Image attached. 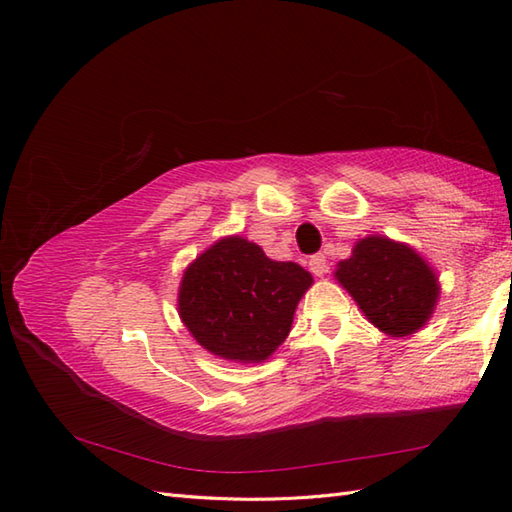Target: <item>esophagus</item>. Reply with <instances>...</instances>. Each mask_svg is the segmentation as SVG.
<instances>
[{
    "label": "esophagus",
    "mask_w": 512,
    "mask_h": 512,
    "mask_svg": "<svg viewBox=\"0 0 512 512\" xmlns=\"http://www.w3.org/2000/svg\"><path fill=\"white\" fill-rule=\"evenodd\" d=\"M310 270H312V275H317V277H323L325 273H328V259H325V255H314L312 259H310Z\"/></svg>",
    "instance_id": "34e87169"
}]
</instances>
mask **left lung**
<instances>
[{
    "instance_id": "obj_1",
    "label": "left lung",
    "mask_w": 512,
    "mask_h": 512,
    "mask_svg": "<svg viewBox=\"0 0 512 512\" xmlns=\"http://www.w3.org/2000/svg\"><path fill=\"white\" fill-rule=\"evenodd\" d=\"M334 277L350 292L365 319L387 336H411L433 317L440 281L416 248L387 235L358 239Z\"/></svg>"
}]
</instances>
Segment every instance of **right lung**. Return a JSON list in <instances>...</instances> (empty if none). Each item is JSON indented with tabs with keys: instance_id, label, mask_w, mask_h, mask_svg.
I'll return each instance as SVG.
<instances>
[{
	"instance_id": "1",
	"label": "right lung",
	"mask_w": 512,
	"mask_h": 512,
	"mask_svg": "<svg viewBox=\"0 0 512 512\" xmlns=\"http://www.w3.org/2000/svg\"><path fill=\"white\" fill-rule=\"evenodd\" d=\"M312 275L295 262H275L242 235L213 242L184 268L178 314L206 352L257 365L290 334Z\"/></svg>"
}]
</instances>
